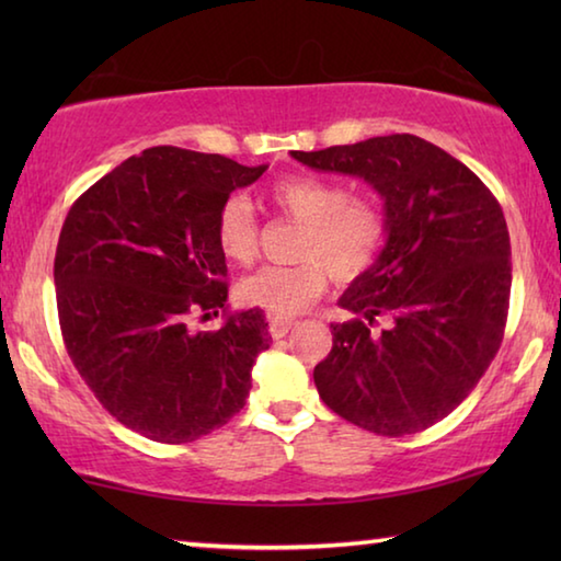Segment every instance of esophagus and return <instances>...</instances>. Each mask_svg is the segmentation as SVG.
I'll list each match as a JSON object with an SVG mask.
<instances>
[{
	"label": "esophagus",
	"mask_w": 561,
	"mask_h": 561,
	"mask_svg": "<svg viewBox=\"0 0 561 561\" xmlns=\"http://www.w3.org/2000/svg\"><path fill=\"white\" fill-rule=\"evenodd\" d=\"M294 327V321L287 317H270V334L274 339H282L289 334V329Z\"/></svg>",
	"instance_id": "34e87169"
}]
</instances>
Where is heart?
<instances>
[{
    "label": "heart",
    "instance_id": "b5f03b06",
    "mask_svg": "<svg viewBox=\"0 0 561 561\" xmlns=\"http://www.w3.org/2000/svg\"><path fill=\"white\" fill-rule=\"evenodd\" d=\"M270 203L301 225L297 260L291 267H262L240 284L250 307L274 317H294L327 287V272L346 284L371 270L386 237L383 210L368 197H351L346 185L317 175L282 178L267 190ZM215 240L222 257L250 264L257 254V220L244 195L220 205Z\"/></svg>",
    "mask_w": 561,
    "mask_h": 561
}]
</instances>
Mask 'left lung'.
Masks as SVG:
<instances>
[{
    "instance_id": "1",
    "label": "left lung",
    "mask_w": 561,
    "mask_h": 561,
    "mask_svg": "<svg viewBox=\"0 0 561 561\" xmlns=\"http://www.w3.org/2000/svg\"><path fill=\"white\" fill-rule=\"evenodd\" d=\"M291 158L360 178L386 217L381 254L339 297L351 319L331 324L334 346L314 368L321 401L376 435L431 428L478 386L505 334L512 262L500 203L468 165L411 133Z\"/></svg>"
}]
</instances>
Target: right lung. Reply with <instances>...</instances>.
Wrapping results in <instances>:
<instances>
[{"mask_svg":"<svg viewBox=\"0 0 561 561\" xmlns=\"http://www.w3.org/2000/svg\"><path fill=\"white\" fill-rule=\"evenodd\" d=\"M247 168L173 146L123 160L66 215L54 260L56 307L76 371L126 428L156 443L203 438L240 413L272 336L262 309L227 311L215 220ZM220 308L226 324L188 319Z\"/></svg>","mask_w":561,"mask_h":561,"instance_id":"obj_1","label":"right lung"}]
</instances>
